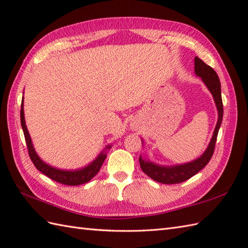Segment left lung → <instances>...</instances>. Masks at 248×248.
I'll return each instance as SVG.
<instances>
[{
  "instance_id": "obj_1",
  "label": "left lung",
  "mask_w": 248,
  "mask_h": 248,
  "mask_svg": "<svg viewBox=\"0 0 248 248\" xmlns=\"http://www.w3.org/2000/svg\"><path fill=\"white\" fill-rule=\"evenodd\" d=\"M195 73L202 78V81L209 88V91L213 94L214 101L217 103V108L218 110V119L212 140L210 141L207 150L204 151V154L202 156L193 162L186 163V164L164 167L155 165L154 163L148 161H145L140 156V165L141 170L156 182L163 184H176L186 181L194 175H196L198 171L202 170L208 164L209 161L211 160L214 154L215 144H217L218 130L220 124H222L224 113L222 93H220V82L217 73L214 71L213 68L205 64L202 60L198 59V57H195Z\"/></svg>"
}]
</instances>
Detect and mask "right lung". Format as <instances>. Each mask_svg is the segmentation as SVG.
I'll use <instances>...</instances> for the list:
<instances>
[{
	"mask_svg": "<svg viewBox=\"0 0 248 248\" xmlns=\"http://www.w3.org/2000/svg\"><path fill=\"white\" fill-rule=\"evenodd\" d=\"M20 118H21V125H22L23 129V133H24V138L26 141V146H28V151H29V155L30 159L33 162V164L35 167L41 171L46 177H49L52 180H54L59 183L65 184V186H80V184L86 183L89 180L97 175L98 171L101 168L103 162L107 157V155L104 152H101L96 160H94L91 165H88L87 167L83 168V170H75V171H69V170H56L54 167H51L49 165H46V163H44L39 159V156L37 155V154L34 150V147L31 145V140L30 138L28 128L25 125V120H24V110H23V100L21 102V110H20ZM108 148H110V146H108Z\"/></svg>",
	"mask_w": 248,
	"mask_h": 248,
	"instance_id": "right-lung-1",
	"label": "right lung"
}]
</instances>
